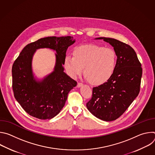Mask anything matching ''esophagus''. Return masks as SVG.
I'll use <instances>...</instances> for the list:
<instances>
[{
	"instance_id": "34e87169",
	"label": "esophagus",
	"mask_w": 155,
	"mask_h": 155,
	"mask_svg": "<svg viewBox=\"0 0 155 155\" xmlns=\"http://www.w3.org/2000/svg\"><path fill=\"white\" fill-rule=\"evenodd\" d=\"M83 86V83H82L78 82V83H77V87H81V86Z\"/></svg>"
}]
</instances>
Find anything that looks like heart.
Wrapping results in <instances>:
<instances>
[{"instance_id":"obj_1","label":"heart","mask_w":155,"mask_h":155,"mask_svg":"<svg viewBox=\"0 0 155 155\" xmlns=\"http://www.w3.org/2000/svg\"><path fill=\"white\" fill-rule=\"evenodd\" d=\"M115 51L96 44H88L76 48L74 56L67 55L64 67L68 74L75 77L81 73L91 84L100 85L106 83L114 74L117 65Z\"/></svg>"}]
</instances>
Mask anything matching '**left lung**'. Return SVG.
<instances>
[{
    "instance_id": "obj_1",
    "label": "left lung",
    "mask_w": 155,
    "mask_h": 155,
    "mask_svg": "<svg viewBox=\"0 0 155 155\" xmlns=\"http://www.w3.org/2000/svg\"><path fill=\"white\" fill-rule=\"evenodd\" d=\"M109 43L116 53V69L106 83L93 88L88 110L105 121L117 120L126 111L140 92L142 75L141 64L130 46L112 38L99 37Z\"/></svg>"
}]
</instances>
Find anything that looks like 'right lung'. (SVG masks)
I'll return each instance as SVG.
<instances>
[{"label": "right lung", "instance_id": "1", "mask_svg": "<svg viewBox=\"0 0 155 155\" xmlns=\"http://www.w3.org/2000/svg\"><path fill=\"white\" fill-rule=\"evenodd\" d=\"M75 41L73 37H48L27 45L12 66L14 96L29 115L40 120H50L62 110L69 91L77 81L64 72L63 65L68 47ZM57 51L54 71L42 80H36L31 69L32 58L40 48Z\"/></svg>", "mask_w": 155, "mask_h": 155}]
</instances>
